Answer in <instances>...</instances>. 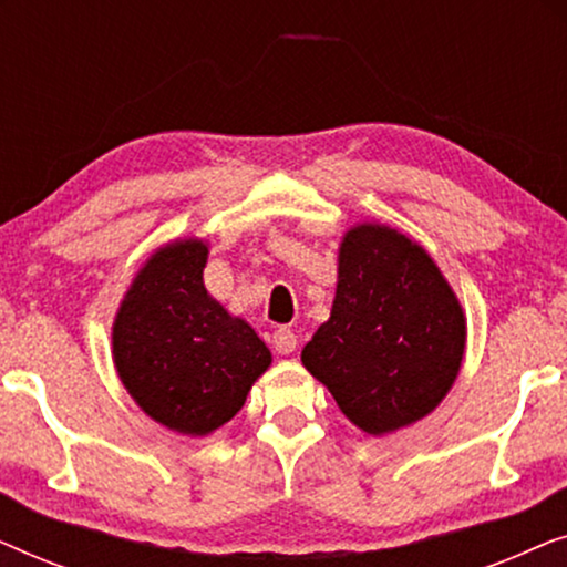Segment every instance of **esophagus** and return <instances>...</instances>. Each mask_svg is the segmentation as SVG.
Returning <instances> with one entry per match:
<instances>
[{
  "instance_id": "obj_1",
  "label": "esophagus",
  "mask_w": 567,
  "mask_h": 567,
  "mask_svg": "<svg viewBox=\"0 0 567 567\" xmlns=\"http://www.w3.org/2000/svg\"><path fill=\"white\" fill-rule=\"evenodd\" d=\"M297 332L293 330H286V328H278L276 332H274V348L281 355H289V353H293L297 351Z\"/></svg>"
}]
</instances>
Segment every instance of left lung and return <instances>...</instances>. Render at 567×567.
Returning <instances> with one entry per match:
<instances>
[{
    "mask_svg": "<svg viewBox=\"0 0 567 567\" xmlns=\"http://www.w3.org/2000/svg\"><path fill=\"white\" fill-rule=\"evenodd\" d=\"M467 320L436 262L384 224L346 231L330 320L301 351L309 374L371 436L421 421L460 374Z\"/></svg>",
    "mask_w": 567,
    "mask_h": 567,
    "instance_id": "1",
    "label": "left lung"
}]
</instances>
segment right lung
Returning <instances> with one entry per match:
<instances>
[{
  "instance_id": "add662e5",
  "label": "right lung",
  "mask_w": 567,
  "mask_h": 567,
  "mask_svg": "<svg viewBox=\"0 0 567 567\" xmlns=\"http://www.w3.org/2000/svg\"><path fill=\"white\" fill-rule=\"evenodd\" d=\"M204 239L159 247L123 297L113 322V361L136 405L169 431L206 436L231 421L270 367L250 324L204 286Z\"/></svg>"
}]
</instances>
